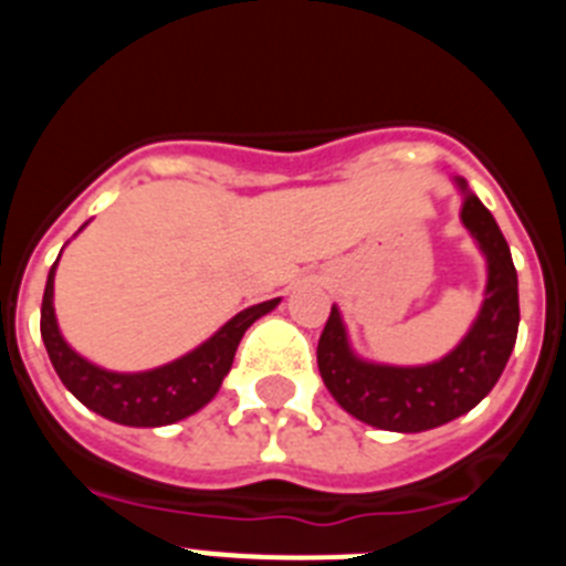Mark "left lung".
I'll return each mask as SVG.
<instances>
[{
	"mask_svg": "<svg viewBox=\"0 0 566 566\" xmlns=\"http://www.w3.org/2000/svg\"><path fill=\"white\" fill-rule=\"evenodd\" d=\"M462 221L488 258V297L457 352L422 368L363 363L348 348L343 319L332 306L317 343L319 377L359 422L399 433L431 431L476 408L502 377L518 334L516 266L502 229L476 195L464 198Z\"/></svg>",
	"mask_w": 566,
	"mask_h": 566,
	"instance_id": "left-lung-1",
	"label": "left lung"
}]
</instances>
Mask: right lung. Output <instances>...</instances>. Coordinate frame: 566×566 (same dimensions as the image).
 Masks as SVG:
<instances>
[{"label":"right lung","mask_w":566,"mask_h":566,"mask_svg":"<svg viewBox=\"0 0 566 566\" xmlns=\"http://www.w3.org/2000/svg\"><path fill=\"white\" fill-rule=\"evenodd\" d=\"M56 263L50 266L42 297V339L50 363L56 368L64 388L78 402L87 405L90 411L102 413L104 419H113L118 424H133V428L172 424L203 408L218 394L223 377L232 368L240 337L247 334L254 319L269 314L280 303V300H266V303H258L247 312L234 314L227 326L214 337H209L201 348H195L192 354L175 359L164 368L144 374H113L78 357L59 334L56 314H53Z\"/></svg>","instance_id":"add662e5"}]
</instances>
